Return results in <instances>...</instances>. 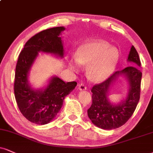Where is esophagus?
<instances>
[{"label": "esophagus", "mask_w": 153, "mask_h": 153, "mask_svg": "<svg viewBox=\"0 0 153 153\" xmlns=\"http://www.w3.org/2000/svg\"><path fill=\"white\" fill-rule=\"evenodd\" d=\"M78 90L79 91H85L86 90V86L82 83L78 85Z\"/></svg>", "instance_id": "1"}]
</instances>
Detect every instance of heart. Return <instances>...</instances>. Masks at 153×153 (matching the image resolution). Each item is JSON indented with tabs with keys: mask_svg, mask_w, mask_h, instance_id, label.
Masks as SVG:
<instances>
[{
	"mask_svg": "<svg viewBox=\"0 0 153 153\" xmlns=\"http://www.w3.org/2000/svg\"><path fill=\"white\" fill-rule=\"evenodd\" d=\"M119 60L116 48L110 46L105 41H95L82 44L75 53L76 62H71L70 66L78 71L80 65H88V78L93 82H102L110 76Z\"/></svg>",
	"mask_w": 153,
	"mask_h": 153,
	"instance_id": "1",
	"label": "heart"
}]
</instances>
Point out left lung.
<instances>
[{
  "instance_id": "obj_1",
  "label": "left lung",
  "mask_w": 153,
  "mask_h": 153,
  "mask_svg": "<svg viewBox=\"0 0 153 153\" xmlns=\"http://www.w3.org/2000/svg\"><path fill=\"white\" fill-rule=\"evenodd\" d=\"M128 66L120 71H116L107 80L92 88V105L88 110V115L92 123L101 129L113 130L124 125L132 116L140 100L142 73L139 55L132 45L128 55ZM124 76L128 82V96L118 104L110 103L108 94L111 85L119 76Z\"/></svg>"
}]
</instances>
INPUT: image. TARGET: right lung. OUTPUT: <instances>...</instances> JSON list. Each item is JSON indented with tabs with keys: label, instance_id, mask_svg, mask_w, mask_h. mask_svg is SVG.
Masks as SVG:
<instances>
[{
	"label": "right lung",
	"instance_id": "add662e5",
	"mask_svg": "<svg viewBox=\"0 0 153 153\" xmlns=\"http://www.w3.org/2000/svg\"><path fill=\"white\" fill-rule=\"evenodd\" d=\"M65 27L46 29L30 38L20 53L16 67L14 93L21 113L31 123L45 125L56 116L64 99L77 85V82L62 81L57 76L50 79L45 88L36 90L30 86L28 75L38 53L63 58L64 49L60 35Z\"/></svg>",
	"mask_w": 153,
	"mask_h": 153
}]
</instances>
